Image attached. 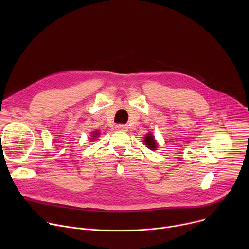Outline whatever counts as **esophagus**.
Here are the masks:
<instances>
[{
    "label": "esophagus",
    "mask_w": 249,
    "mask_h": 249,
    "mask_svg": "<svg viewBox=\"0 0 249 249\" xmlns=\"http://www.w3.org/2000/svg\"><path fill=\"white\" fill-rule=\"evenodd\" d=\"M128 127L126 125H122V124H118L116 125V130H119V131H127Z\"/></svg>",
    "instance_id": "34e87169"
}]
</instances>
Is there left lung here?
Segmentation results:
<instances>
[{"label": "left lung", "mask_w": 249, "mask_h": 249, "mask_svg": "<svg viewBox=\"0 0 249 249\" xmlns=\"http://www.w3.org/2000/svg\"><path fill=\"white\" fill-rule=\"evenodd\" d=\"M144 142H145V145H147L148 148H150V149L156 148V142H155L152 134H147L144 138Z\"/></svg>", "instance_id": "8db88e82"}]
</instances>
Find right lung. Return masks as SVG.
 Here are the masks:
<instances>
[{"label":"right lung","mask_w":249,"mask_h":249,"mask_svg":"<svg viewBox=\"0 0 249 249\" xmlns=\"http://www.w3.org/2000/svg\"><path fill=\"white\" fill-rule=\"evenodd\" d=\"M99 134H100V133H99V132H97V131H95V132H94V134H93V135H94V136H93V137H98V135H99Z\"/></svg>","instance_id":"right-lung-1"}]
</instances>
